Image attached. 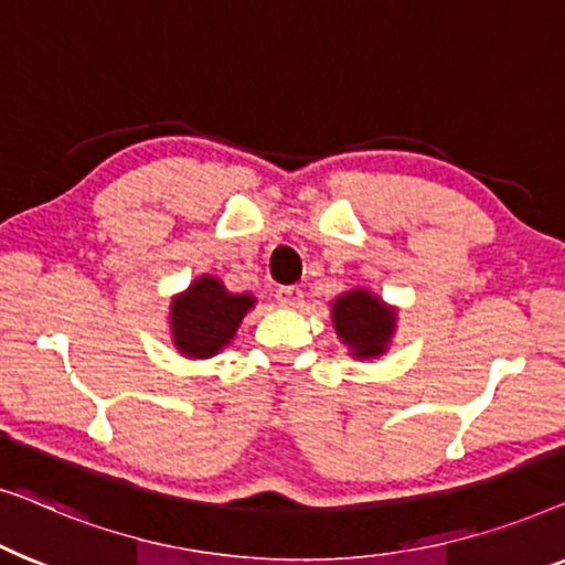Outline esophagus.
<instances>
[{
	"mask_svg": "<svg viewBox=\"0 0 565 565\" xmlns=\"http://www.w3.org/2000/svg\"><path fill=\"white\" fill-rule=\"evenodd\" d=\"M301 297H305V291H301L299 286H279V289H276V301H279L281 307H299Z\"/></svg>",
	"mask_w": 565,
	"mask_h": 565,
	"instance_id": "1",
	"label": "esophagus"
}]
</instances>
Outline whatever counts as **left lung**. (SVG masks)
<instances>
[{
	"mask_svg": "<svg viewBox=\"0 0 565 565\" xmlns=\"http://www.w3.org/2000/svg\"><path fill=\"white\" fill-rule=\"evenodd\" d=\"M332 320L343 343L351 345L353 355H361V359L384 353V345L394 330V312L369 291L343 294L332 305Z\"/></svg>",
	"mask_w": 565,
	"mask_h": 565,
	"instance_id": "8db88e82",
	"label": "left lung"
}]
</instances>
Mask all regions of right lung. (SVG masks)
<instances>
[{"label":"right lung","mask_w":565,"mask_h":565,"mask_svg":"<svg viewBox=\"0 0 565 565\" xmlns=\"http://www.w3.org/2000/svg\"><path fill=\"white\" fill-rule=\"evenodd\" d=\"M253 307L248 294H230L217 279L202 276L171 307L177 345L192 359H210L235 335L243 315Z\"/></svg>","instance_id":"1"}]
</instances>
